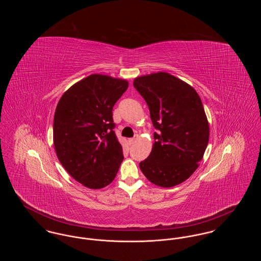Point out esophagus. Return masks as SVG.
<instances>
[{"label":"esophagus","mask_w":261,"mask_h":261,"mask_svg":"<svg viewBox=\"0 0 261 261\" xmlns=\"http://www.w3.org/2000/svg\"><path fill=\"white\" fill-rule=\"evenodd\" d=\"M137 138H131V139H129L128 140V142H129V144L130 145H133V144H135L136 143Z\"/></svg>","instance_id":"obj_1"}]
</instances>
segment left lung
Masks as SVG:
<instances>
[{
    "label": "left lung",
    "mask_w": 261,
    "mask_h": 261,
    "mask_svg": "<svg viewBox=\"0 0 261 261\" xmlns=\"http://www.w3.org/2000/svg\"><path fill=\"white\" fill-rule=\"evenodd\" d=\"M134 87L149 107L154 143L140 168L152 184L179 185L199 167L210 140V124L196 90L167 72L136 77Z\"/></svg>",
    "instance_id": "obj_1"
}]
</instances>
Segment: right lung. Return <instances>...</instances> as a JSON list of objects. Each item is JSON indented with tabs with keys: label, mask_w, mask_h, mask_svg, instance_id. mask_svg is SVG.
Segmentation results:
<instances>
[{
	"label": "right lung",
	"mask_w": 261,
	"mask_h": 261,
	"mask_svg": "<svg viewBox=\"0 0 261 261\" xmlns=\"http://www.w3.org/2000/svg\"><path fill=\"white\" fill-rule=\"evenodd\" d=\"M128 88L125 79L92 74L65 91L54 116V146L64 169L83 186L112 183L123 161L113 131L112 108Z\"/></svg>",
	"instance_id": "obj_1"
}]
</instances>
